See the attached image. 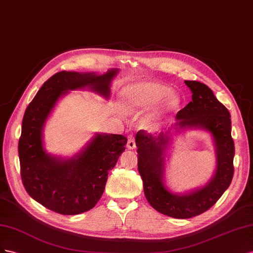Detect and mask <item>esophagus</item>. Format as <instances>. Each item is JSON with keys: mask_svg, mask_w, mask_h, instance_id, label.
I'll return each instance as SVG.
<instances>
[{"mask_svg": "<svg viewBox=\"0 0 253 253\" xmlns=\"http://www.w3.org/2000/svg\"><path fill=\"white\" fill-rule=\"evenodd\" d=\"M127 148L128 149H134L135 148V142L132 135L128 136V141H127Z\"/></svg>", "mask_w": 253, "mask_h": 253, "instance_id": "obj_1", "label": "esophagus"}]
</instances>
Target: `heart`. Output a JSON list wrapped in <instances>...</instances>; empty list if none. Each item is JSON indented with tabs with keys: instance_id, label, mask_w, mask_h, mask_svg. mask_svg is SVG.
<instances>
[{
	"instance_id": "b5f03b06",
	"label": "heart",
	"mask_w": 253,
	"mask_h": 253,
	"mask_svg": "<svg viewBox=\"0 0 253 253\" xmlns=\"http://www.w3.org/2000/svg\"><path fill=\"white\" fill-rule=\"evenodd\" d=\"M124 108L142 111L153 108L142 117L140 124L148 130H155L181 107V97L169 85L151 81L138 82L127 85L122 93Z\"/></svg>"
}]
</instances>
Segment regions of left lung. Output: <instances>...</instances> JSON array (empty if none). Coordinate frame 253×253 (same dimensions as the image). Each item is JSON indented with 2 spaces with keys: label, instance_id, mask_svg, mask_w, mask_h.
Segmentation results:
<instances>
[{
  "label": "left lung",
  "instance_id": "left-lung-1",
  "mask_svg": "<svg viewBox=\"0 0 253 253\" xmlns=\"http://www.w3.org/2000/svg\"><path fill=\"white\" fill-rule=\"evenodd\" d=\"M184 83L192 92V100L177 113L174 124L155 136L144 131L135 135L138 169L147 201L158 212L179 219L194 217L215 205L229 187L234 172V142L228 109L205 84L195 81ZM192 128L211 133L215 150V170L205 186L185 193H175L165 181L166 160L173 136Z\"/></svg>",
  "mask_w": 253,
  "mask_h": 253
}]
</instances>
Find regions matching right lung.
Masks as SVG:
<instances>
[{"instance_id":"add662e5","label":"right lung","mask_w":253,"mask_h":253,"mask_svg":"<svg viewBox=\"0 0 253 253\" xmlns=\"http://www.w3.org/2000/svg\"><path fill=\"white\" fill-rule=\"evenodd\" d=\"M118 69L104 74L62 71L46 81L26 108L19 140L21 178L37 203L62 215L91 210L105 190L108 172L126 149L122 134L95 133L72 157L48 154L43 130L58 100L69 91L88 89L108 99Z\"/></svg>"}]
</instances>
